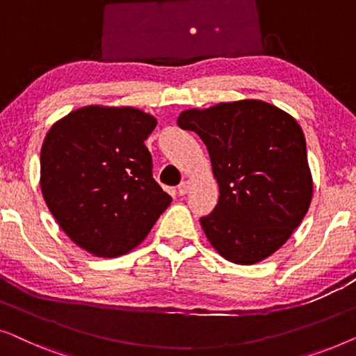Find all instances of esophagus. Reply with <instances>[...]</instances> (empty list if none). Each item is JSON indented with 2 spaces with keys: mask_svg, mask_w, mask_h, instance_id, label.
Returning a JSON list of instances; mask_svg holds the SVG:
<instances>
[{
  "mask_svg": "<svg viewBox=\"0 0 356 356\" xmlns=\"http://www.w3.org/2000/svg\"><path fill=\"white\" fill-rule=\"evenodd\" d=\"M191 186H193V183L189 181V179H184V181L178 186V193L181 194V196H184V194L189 193V189H191Z\"/></svg>",
  "mask_w": 356,
  "mask_h": 356,
  "instance_id": "esophagus-1",
  "label": "esophagus"
}]
</instances>
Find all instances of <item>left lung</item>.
<instances>
[{
    "instance_id": "8db88e82",
    "label": "left lung",
    "mask_w": 356,
    "mask_h": 356,
    "mask_svg": "<svg viewBox=\"0 0 356 356\" xmlns=\"http://www.w3.org/2000/svg\"><path fill=\"white\" fill-rule=\"evenodd\" d=\"M209 150L218 202L201 218L227 261L251 266L284 246L313 199L306 140L293 116L262 100L189 108L177 120Z\"/></svg>"
}]
</instances>
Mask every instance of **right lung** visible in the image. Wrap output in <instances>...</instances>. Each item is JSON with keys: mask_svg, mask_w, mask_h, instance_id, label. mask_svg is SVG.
I'll return each instance as SVG.
<instances>
[{"mask_svg": "<svg viewBox=\"0 0 356 356\" xmlns=\"http://www.w3.org/2000/svg\"><path fill=\"white\" fill-rule=\"evenodd\" d=\"M155 126V116L134 106L87 105L48 129L43 199L61 230L90 254L134 250L172 202L152 177L144 144Z\"/></svg>", "mask_w": 356, "mask_h": 356, "instance_id": "1", "label": "right lung"}]
</instances>
